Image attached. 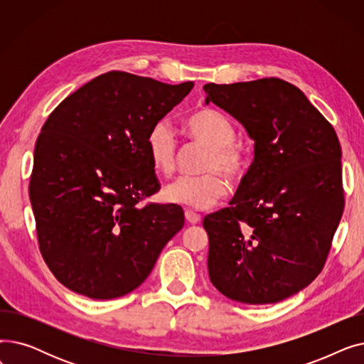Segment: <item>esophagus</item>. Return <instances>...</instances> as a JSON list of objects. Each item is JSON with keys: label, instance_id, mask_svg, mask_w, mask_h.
I'll use <instances>...</instances> for the list:
<instances>
[{"label": "esophagus", "instance_id": "obj_1", "mask_svg": "<svg viewBox=\"0 0 364 364\" xmlns=\"http://www.w3.org/2000/svg\"><path fill=\"white\" fill-rule=\"evenodd\" d=\"M186 220L190 223V224H198L200 221V215L196 214L195 211H192V209H186Z\"/></svg>", "mask_w": 364, "mask_h": 364}]
</instances>
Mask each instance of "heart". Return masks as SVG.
<instances>
[{
	"label": "heart",
	"instance_id": "heart-1",
	"mask_svg": "<svg viewBox=\"0 0 364 364\" xmlns=\"http://www.w3.org/2000/svg\"><path fill=\"white\" fill-rule=\"evenodd\" d=\"M184 132L192 141L209 149L202 166L206 174L184 176L169 183L164 188V198L172 203L206 209L227 195V180L218 171H223L232 180L243 174L245 150L235 141L236 128L232 121L214 109H202L190 114L184 121ZM146 149L158 174L165 177L174 174L178 162V143L174 131L166 122L159 121L150 128Z\"/></svg>",
	"mask_w": 364,
	"mask_h": 364
}]
</instances>
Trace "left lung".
Masks as SVG:
<instances>
[{
	"mask_svg": "<svg viewBox=\"0 0 364 364\" xmlns=\"http://www.w3.org/2000/svg\"><path fill=\"white\" fill-rule=\"evenodd\" d=\"M213 102L255 141L230 206L203 218L208 273L237 302L274 304L323 270L343 213L341 144L295 85L279 78L206 84Z\"/></svg>",
	"mask_w": 364,
	"mask_h": 364,
	"instance_id": "1",
	"label": "left lung"
}]
</instances>
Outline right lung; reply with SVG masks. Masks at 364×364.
<instances>
[{"mask_svg":"<svg viewBox=\"0 0 364 364\" xmlns=\"http://www.w3.org/2000/svg\"><path fill=\"white\" fill-rule=\"evenodd\" d=\"M192 88L112 70L50 113L29 198L41 255L68 289L92 299L129 294L183 228L181 206L137 203L161 188L147 134Z\"/></svg>","mask_w":364,"mask_h":364,"instance_id":"right-lung-1","label":"right lung"}]
</instances>
